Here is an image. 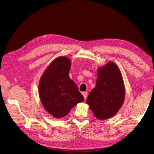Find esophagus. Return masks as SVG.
Segmentation results:
<instances>
[{
    "label": "esophagus",
    "instance_id": "esophagus-1",
    "mask_svg": "<svg viewBox=\"0 0 154 154\" xmlns=\"http://www.w3.org/2000/svg\"><path fill=\"white\" fill-rule=\"evenodd\" d=\"M82 95H83L84 99H86V98H87V97H88V93L87 91H84L82 93Z\"/></svg>",
    "mask_w": 154,
    "mask_h": 154
}]
</instances>
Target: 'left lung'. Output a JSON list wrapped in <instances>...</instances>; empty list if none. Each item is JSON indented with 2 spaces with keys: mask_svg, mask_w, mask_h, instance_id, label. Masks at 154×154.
I'll return each instance as SVG.
<instances>
[{
  "mask_svg": "<svg viewBox=\"0 0 154 154\" xmlns=\"http://www.w3.org/2000/svg\"><path fill=\"white\" fill-rule=\"evenodd\" d=\"M125 98V87L120 70L109 62L98 70L97 84L86 100L90 109L99 119L114 116L120 109Z\"/></svg>",
  "mask_w": 154,
  "mask_h": 154,
  "instance_id": "8db88e82",
  "label": "left lung"
}]
</instances>
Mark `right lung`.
I'll list each match as a JSON object with an SVG mask.
<instances>
[{"mask_svg": "<svg viewBox=\"0 0 154 154\" xmlns=\"http://www.w3.org/2000/svg\"><path fill=\"white\" fill-rule=\"evenodd\" d=\"M70 66L67 57L56 58L40 80L41 102L48 113L57 118L65 117L77 103L84 100L76 84L69 76Z\"/></svg>", "mask_w": 154, "mask_h": 154, "instance_id": "obj_1", "label": "right lung"}]
</instances>
